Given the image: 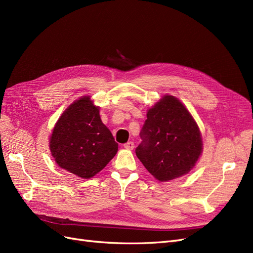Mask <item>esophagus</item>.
<instances>
[{"label": "esophagus", "mask_w": 253, "mask_h": 253, "mask_svg": "<svg viewBox=\"0 0 253 253\" xmlns=\"http://www.w3.org/2000/svg\"><path fill=\"white\" fill-rule=\"evenodd\" d=\"M124 147L126 149H128V150H133L134 149V142L133 141H127L124 144Z\"/></svg>", "instance_id": "1"}]
</instances>
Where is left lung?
I'll list each match as a JSON object with an SVG mask.
<instances>
[{"label":"left lung","mask_w":253,"mask_h":253,"mask_svg":"<svg viewBox=\"0 0 253 253\" xmlns=\"http://www.w3.org/2000/svg\"><path fill=\"white\" fill-rule=\"evenodd\" d=\"M135 152L142 165L160 181L189 173L201 156L200 128L177 98L165 96L148 111Z\"/></svg>","instance_id":"obj_1"}]
</instances>
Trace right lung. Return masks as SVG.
<instances>
[{
    "instance_id": "add662e5",
    "label": "right lung",
    "mask_w": 253,
    "mask_h": 253,
    "mask_svg": "<svg viewBox=\"0 0 253 253\" xmlns=\"http://www.w3.org/2000/svg\"><path fill=\"white\" fill-rule=\"evenodd\" d=\"M49 148L58 166L81 178L100 172L116 155L118 143L100 119L99 108L82 97L61 115Z\"/></svg>"
}]
</instances>
